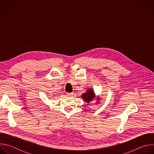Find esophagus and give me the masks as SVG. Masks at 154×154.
Returning a JSON list of instances; mask_svg holds the SVG:
<instances>
[{
  "mask_svg": "<svg viewBox=\"0 0 154 154\" xmlns=\"http://www.w3.org/2000/svg\"><path fill=\"white\" fill-rule=\"evenodd\" d=\"M73 93H68V96H69V97H71L72 95H73Z\"/></svg>",
  "mask_w": 154,
  "mask_h": 154,
  "instance_id": "34e87169",
  "label": "esophagus"
}]
</instances>
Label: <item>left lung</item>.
I'll list each match as a JSON object with an SVG mask.
<instances>
[{"mask_svg": "<svg viewBox=\"0 0 154 154\" xmlns=\"http://www.w3.org/2000/svg\"><path fill=\"white\" fill-rule=\"evenodd\" d=\"M81 97H82V99H83V100L85 102H86V103H90V102H91L96 97V94L94 93V92L93 90V88H90V89H88L86 90V93H83L81 96ZM97 103L100 102L99 100L100 98L97 97Z\"/></svg>", "mask_w": 154, "mask_h": 154, "instance_id": "obj_1", "label": "left lung"}]
</instances>
